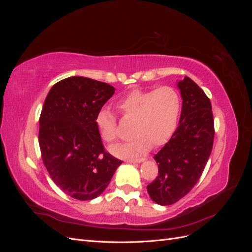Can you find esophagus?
I'll return each instance as SVG.
<instances>
[{
    "label": "esophagus",
    "instance_id": "34e87169",
    "mask_svg": "<svg viewBox=\"0 0 252 252\" xmlns=\"http://www.w3.org/2000/svg\"><path fill=\"white\" fill-rule=\"evenodd\" d=\"M145 158H135V159H127V163H131V164H135V163H141L143 162Z\"/></svg>",
    "mask_w": 252,
    "mask_h": 252
}]
</instances>
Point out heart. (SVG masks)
Returning <instances> with one entry per match:
<instances>
[{
	"instance_id": "obj_1",
	"label": "heart",
	"mask_w": 252,
	"mask_h": 252,
	"mask_svg": "<svg viewBox=\"0 0 252 252\" xmlns=\"http://www.w3.org/2000/svg\"><path fill=\"white\" fill-rule=\"evenodd\" d=\"M116 108L124 118L132 120V138L125 144L114 145L110 151L121 158L136 157L147 152L151 146H163L170 140L179 123L182 98L171 86L132 90L117 101ZM94 122L103 141L112 143L117 140V119L111 111L102 108Z\"/></svg>"
}]
</instances>
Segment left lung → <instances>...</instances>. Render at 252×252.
Returning <instances> with one entry per match:
<instances>
[{"mask_svg": "<svg viewBox=\"0 0 252 252\" xmlns=\"http://www.w3.org/2000/svg\"><path fill=\"white\" fill-rule=\"evenodd\" d=\"M183 98L180 124L170 140L154 157L158 173L147 186L151 200L171 205L184 197L201 178L215 139L208 96L188 77L178 83Z\"/></svg>", "mask_w": 252, "mask_h": 252, "instance_id": "8db88e82", "label": "left lung"}]
</instances>
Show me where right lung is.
<instances>
[{"label":"right lung","mask_w":252,"mask_h":252,"mask_svg":"<svg viewBox=\"0 0 252 252\" xmlns=\"http://www.w3.org/2000/svg\"><path fill=\"white\" fill-rule=\"evenodd\" d=\"M107 83L70 77L51 87L44 102L39 144L55 184L80 201L95 199L122 161L105 150L95 116L114 94Z\"/></svg>","instance_id":"add662e5"}]
</instances>
